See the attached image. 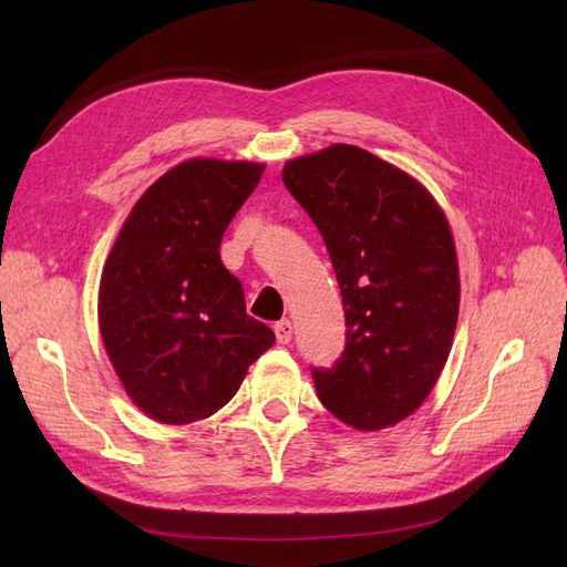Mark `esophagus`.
Segmentation results:
<instances>
[{
    "label": "esophagus",
    "mask_w": 567,
    "mask_h": 567,
    "mask_svg": "<svg viewBox=\"0 0 567 567\" xmlns=\"http://www.w3.org/2000/svg\"><path fill=\"white\" fill-rule=\"evenodd\" d=\"M274 333H277V340L281 342V346H288L290 338H293V323H290L288 319H281L274 323Z\"/></svg>",
    "instance_id": "1"
}]
</instances>
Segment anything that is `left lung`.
Returning <instances> with one entry per match:
<instances>
[{"label":"left lung","instance_id":"8db88e82","mask_svg":"<svg viewBox=\"0 0 567 567\" xmlns=\"http://www.w3.org/2000/svg\"><path fill=\"white\" fill-rule=\"evenodd\" d=\"M331 255L346 350L312 369L321 404L357 431H383L423 404L458 319L450 221L414 177L350 144L288 161L281 175Z\"/></svg>","mask_w":567,"mask_h":567}]
</instances>
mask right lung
<instances>
[{"label": "right lung", "mask_w": 567, "mask_h": 567, "mask_svg": "<svg viewBox=\"0 0 567 567\" xmlns=\"http://www.w3.org/2000/svg\"><path fill=\"white\" fill-rule=\"evenodd\" d=\"M265 165L192 158L136 200L101 271L99 326L130 400L161 423L213 416L274 346L219 260Z\"/></svg>", "instance_id": "add662e5"}]
</instances>
